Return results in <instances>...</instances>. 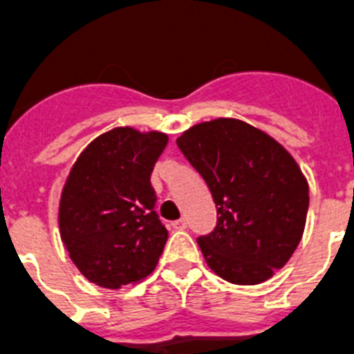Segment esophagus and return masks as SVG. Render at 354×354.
I'll list each match as a JSON object with an SVG mask.
<instances>
[{"label":"esophagus","instance_id":"1","mask_svg":"<svg viewBox=\"0 0 354 354\" xmlns=\"http://www.w3.org/2000/svg\"><path fill=\"white\" fill-rule=\"evenodd\" d=\"M172 227H176V230H185V227H187V221H185V218H178V221L172 222Z\"/></svg>","mask_w":354,"mask_h":354}]
</instances>
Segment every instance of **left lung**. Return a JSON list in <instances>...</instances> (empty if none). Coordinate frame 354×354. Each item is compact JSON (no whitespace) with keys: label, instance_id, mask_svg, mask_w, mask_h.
<instances>
[{"label":"left lung","instance_id":"obj_1","mask_svg":"<svg viewBox=\"0 0 354 354\" xmlns=\"http://www.w3.org/2000/svg\"><path fill=\"white\" fill-rule=\"evenodd\" d=\"M216 204L215 232L198 236L207 266L235 285H259L301 241L308 183L288 150L233 118L194 124L176 139Z\"/></svg>","mask_w":354,"mask_h":354}]
</instances>
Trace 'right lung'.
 I'll return each instance as SVG.
<instances>
[{
	"instance_id": "1",
	"label": "right lung",
	"mask_w": 354,
	"mask_h": 354,
	"mask_svg": "<svg viewBox=\"0 0 354 354\" xmlns=\"http://www.w3.org/2000/svg\"><path fill=\"white\" fill-rule=\"evenodd\" d=\"M169 136L115 127L79 154L64 182L58 227L69 257L90 283L121 288L156 268L169 232L154 211V163Z\"/></svg>"
}]
</instances>
